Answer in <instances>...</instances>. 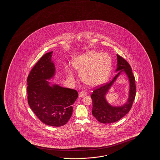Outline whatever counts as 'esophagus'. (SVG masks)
Masks as SVG:
<instances>
[{"mask_svg":"<svg viewBox=\"0 0 160 160\" xmlns=\"http://www.w3.org/2000/svg\"><path fill=\"white\" fill-rule=\"evenodd\" d=\"M86 94H87L86 92H85V91H82V92L79 93V97H83L86 96Z\"/></svg>","mask_w":160,"mask_h":160,"instance_id":"1","label":"esophagus"}]
</instances>
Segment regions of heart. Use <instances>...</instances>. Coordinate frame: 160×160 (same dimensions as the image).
I'll return each instance as SVG.
<instances>
[{
	"label": "heart",
	"mask_w": 160,
	"mask_h": 160,
	"mask_svg": "<svg viewBox=\"0 0 160 160\" xmlns=\"http://www.w3.org/2000/svg\"><path fill=\"white\" fill-rule=\"evenodd\" d=\"M72 66L80 73L81 80L88 85L94 87L105 82L112 69V57L107 53L91 51L75 57ZM66 72L70 77L73 72L66 66Z\"/></svg>",
	"instance_id": "heart-1"
}]
</instances>
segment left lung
<instances>
[{
	"label": "left lung",
	"instance_id": "8db88e82",
	"mask_svg": "<svg viewBox=\"0 0 160 160\" xmlns=\"http://www.w3.org/2000/svg\"><path fill=\"white\" fill-rule=\"evenodd\" d=\"M117 56V67L114 78L109 83L97 88L93 91L91 97L92 99V114L99 122L114 123L120 120L129 112L136 96L135 79L128 63L119 55ZM126 74L129 81V96L126 102L120 106L112 105L108 102L106 96L118 77Z\"/></svg>",
	"mask_w": 160,
	"mask_h": 160
}]
</instances>
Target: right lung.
<instances>
[{"mask_svg":"<svg viewBox=\"0 0 160 160\" xmlns=\"http://www.w3.org/2000/svg\"><path fill=\"white\" fill-rule=\"evenodd\" d=\"M53 51L39 59L27 78L29 105L42 122L51 126L66 125L72 115V105L78 97L77 91L48 81L56 74Z\"/></svg>","mask_w":160,"mask_h":160,"instance_id":"obj_1","label":"right lung"}]
</instances>
